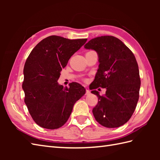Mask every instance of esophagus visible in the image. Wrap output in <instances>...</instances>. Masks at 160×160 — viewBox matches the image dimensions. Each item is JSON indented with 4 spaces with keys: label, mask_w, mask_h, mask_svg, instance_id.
I'll return each mask as SVG.
<instances>
[{
    "label": "esophagus",
    "mask_w": 160,
    "mask_h": 160,
    "mask_svg": "<svg viewBox=\"0 0 160 160\" xmlns=\"http://www.w3.org/2000/svg\"><path fill=\"white\" fill-rule=\"evenodd\" d=\"M89 93H90V91L88 89H86V95H89Z\"/></svg>",
    "instance_id": "obj_1"
}]
</instances>
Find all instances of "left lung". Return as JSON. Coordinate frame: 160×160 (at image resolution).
I'll use <instances>...</instances> for the list:
<instances>
[{
	"mask_svg": "<svg viewBox=\"0 0 160 160\" xmlns=\"http://www.w3.org/2000/svg\"><path fill=\"white\" fill-rule=\"evenodd\" d=\"M84 48L96 51L99 67L91 93L98 97L93 114L98 123L107 128L121 127L129 120L139 100L140 78L134 54L120 39L112 36L97 37L89 40ZM106 88L100 96L95 90Z\"/></svg>",
	"mask_w": 160,
	"mask_h": 160,
	"instance_id": "8db88e82",
	"label": "left lung"
}]
</instances>
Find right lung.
<instances>
[{
  "mask_svg": "<svg viewBox=\"0 0 160 160\" xmlns=\"http://www.w3.org/2000/svg\"><path fill=\"white\" fill-rule=\"evenodd\" d=\"M87 39L69 40L51 36L41 40L30 53L24 67L22 89L25 102L40 127L56 129L69 119L74 104L85 94L81 84L63 88L58 82L62 69Z\"/></svg>",
  "mask_w": 160,
  "mask_h": 160,
  "instance_id": "obj_1",
  "label": "right lung"
}]
</instances>
